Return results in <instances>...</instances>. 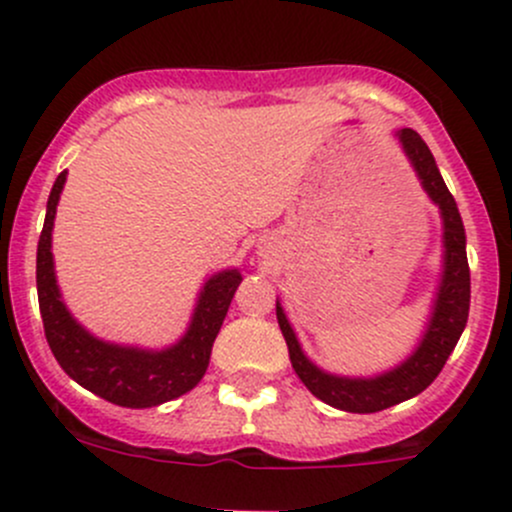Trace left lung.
Segmentation results:
<instances>
[{"mask_svg":"<svg viewBox=\"0 0 512 512\" xmlns=\"http://www.w3.org/2000/svg\"><path fill=\"white\" fill-rule=\"evenodd\" d=\"M397 137H400L412 166L417 169L424 191H427L429 198L441 208V218H444L446 270L444 279H441L432 324H429L427 336H424L417 353H414L407 363H402L400 368L392 370V373L380 375V378L348 380L321 373V370L316 368L314 363H309L306 355L301 353L297 336H294L282 306L277 304L279 328H282V336L289 348V360H292L301 383L309 387L311 395H316L321 402L336 407V410L358 414L380 412L397 405V402L410 400V397L419 395L422 390H427V387L434 383V378L441 373V368H444L446 358L454 351L456 341H459L461 331H464L466 326V319H469L471 272L469 260H466V233L464 223H461L459 208H456L454 196H451L444 179H441L437 161H434L432 152H429V147L424 144V139L419 137L414 129H402Z\"/></svg>","mask_w":512,"mask_h":512,"instance_id":"1","label":"left lung"}]
</instances>
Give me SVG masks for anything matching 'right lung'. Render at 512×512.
Listing matches in <instances>:
<instances>
[{"label": "right lung", "mask_w": 512, "mask_h": 512, "mask_svg": "<svg viewBox=\"0 0 512 512\" xmlns=\"http://www.w3.org/2000/svg\"><path fill=\"white\" fill-rule=\"evenodd\" d=\"M63 184H66V171L58 174L48 196L46 220L36 252V287H39V309L48 346L56 355L58 365L75 383L112 405L142 410V407H157L161 402L176 400L193 390L206 375L213 341L223 326L242 277L235 270H228L208 279L198 299L191 328L174 348L152 353L98 341L68 314L53 274L51 230Z\"/></svg>", "instance_id": "right-lung-1"}]
</instances>
